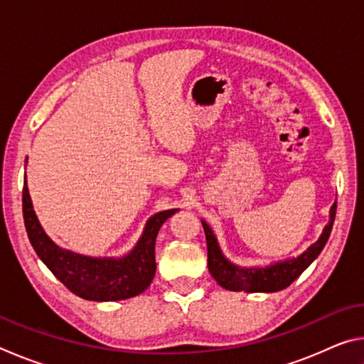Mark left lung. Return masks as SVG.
I'll return each mask as SVG.
<instances>
[{
	"instance_id": "1",
	"label": "left lung",
	"mask_w": 364,
	"mask_h": 364,
	"mask_svg": "<svg viewBox=\"0 0 364 364\" xmlns=\"http://www.w3.org/2000/svg\"><path fill=\"white\" fill-rule=\"evenodd\" d=\"M337 210V200L329 210V221L324 226L321 236L316 242L301 252L300 255L286 258L267 267H241L228 260L220 249L217 236L207 221H202L207 237V255H208V271L218 284L228 291H244V292H278L291 286L292 282L316 260L321 254L326 242L331 236L332 225H334Z\"/></svg>"
}]
</instances>
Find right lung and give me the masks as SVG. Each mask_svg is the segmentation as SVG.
Wrapping results in <instances>:
<instances>
[{
    "label": "right lung",
    "mask_w": 364,
    "mask_h": 364,
    "mask_svg": "<svg viewBox=\"0 0 364 364\" xmlns=\"http://www.w3.org/2000/svg\"><path fill=\"white\" fill-rule=\"evenodd\" d=\"M23 223L36 255L51 273L78 297L115 301L136 297L151 286L156 274V239L159 230L178 208L164 210L146 221L138 242L122 257H88L67 250L48 236L30 199L27 176L22 191Z\"/></svg>",
    "instance_id": "obj_1"
}]
</instances>
